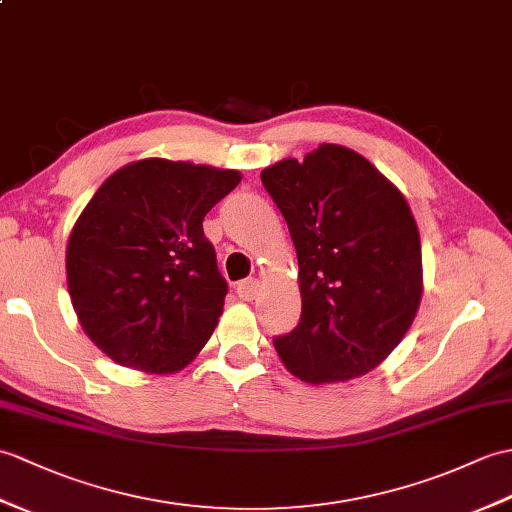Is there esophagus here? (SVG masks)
<instances>
[{"instance_id":"obj_1","label":"esophagus","mask_w":512,"mask_h":512,"mask_svg":"<svg viewBox=\"0 0 512 512\" xmlns=\"http://www.w3.org/2000/svg\"><path fill=\"white\" fill-rule=\"evenodd\" d=\"M259 292V281L257 279H244L237 283V296L242 301H253Z\"/></svg>"}]
</instances>
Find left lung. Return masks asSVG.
<instances>
[{
  "instance_id": "8db88e82",
  "label": "left lung",
  "mask_w": 512,
  "mask_h": 512,
  "mask_svg": "<svg viewBox=\"0 0 512 512\" xmlns=\"http://www.w3.org/2000/svg\"><path fill=\"white\" fill-rule=\"evenodd\" d=\"M299 257L301 320L275 349L307 384L373 371L406 336L423 294L408 200L351 148L320 144L261 170Z\"/></svg>"
}]
</instances>
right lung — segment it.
Instances as JSON below:
<instances>
[{
    "label": "right lung",
    "instance_id": "obj_1",
    "mask_svg": "<svg viewBox=\"0 0 512 512\" xmlns=\"http://www.w3.org/2000/svg\"><path fill=\"white\" fill-rule=\"evenodd\" d=\"M240 181L237 170L141 159L82 209L67 242V288L80 327L113 362L170 375L205 347L227 281L202 220Z\"/></svg>",
    "mask_w": 512,
    "mask_h": 512
}]
</instances>
